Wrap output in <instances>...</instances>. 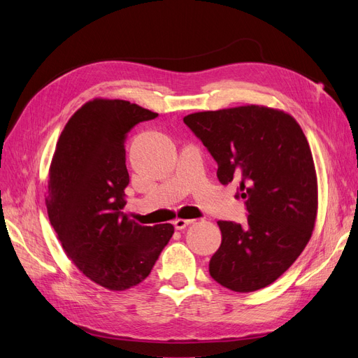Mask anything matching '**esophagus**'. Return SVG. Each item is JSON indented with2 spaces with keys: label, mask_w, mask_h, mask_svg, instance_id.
Returning a JSON list of instances; mask_svg holds the SVG:
<instances>
[{
  "label": "esophagus",
  "mask_w": 358,
  "mask_h": 358,
  "mask_svg": "<svg viewBox=\"0 0 358 358\" xmlns=\"http://www.w3.org/2000/svg\"><path fill=\"white\" fill-rule=\"evenodd\" d=\"M192 222H194V220H182V218H178V220L173 221V225H175L176 230H183L187 225H189V224H192Z\"/></svg>",
  "instance_id": "esophagus-1"
}]
</instances>
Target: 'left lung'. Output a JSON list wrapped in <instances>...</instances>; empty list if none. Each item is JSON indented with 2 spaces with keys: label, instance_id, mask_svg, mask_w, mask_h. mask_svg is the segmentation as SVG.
<instances>
[{
  "label": "left lung",
  "instance_id": "left-lung-1",
  "mask_svg": "<svg viewBox=\"0 0 358 358\" xmlns=\"http://www.w3.org/2000/svg\"><path fill=\"white\" fill-rule=\"evenodd\" d=\"M218 162L222 185L241 183L248 224L218 221L222 242L209 273L237 292L284 275L308 245L318 213V179L306 136L289 113L262 104L187 115Z\"/></svg>",
  "mask_w": 358,
  "mask_h": 358
}]
</instances>
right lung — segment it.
<instances>
[{"label":"right lung","instance_id":"obj_1","mask_svg":"<svg viewBox=\"0 0 358 358\" xmlns=\"http://www.w3.org/2000/svg\"><path fill=\"white\" fill-rule=\"evenodd\" d=\"M157 116L125 100L94 99L69 119L50 162V224L73 264L110 291L143 282L175 233L171 224L140 225L122 212L125 136Z\"/></svg>","mask_w":358,"mask_h":358}]
</instances>
